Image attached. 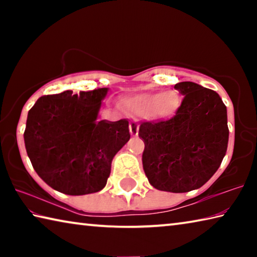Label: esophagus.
<instances>
[{"instance_id": "34e87169", "label": "esophagus", "mask_w": 257, "mask_h": 257, "mask_svg": "<svg viewBox=\"0 0 257 257\" xmlns=\"http://www.w3.org/2000/svg\"><path fill=\"white\" fill-rule=\"evenodd\" d=\"M129 129H130V134H132L133 136H137L139 132V125L136 121H132V122H130Z\"/></svg>"}]
</instances>
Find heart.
Returning a JSON list of instances; mask_svg holds the SVG:
<instances>
[{
    "mask_svg": "<svg viewBox=\"0 0 257 257\" xmlns=\"http://www.w3.org/2000/svg\"><path fill=\"white\" fill-rule=\"evenodd\" d=\"M128 112L139 116H154V118H170L180 106V98L176 93L167 92L162 94H137L125 99Z\"/></svg>",
    "mask_w": 257,
    "mask_h": 257,
    "instance_id": "obj_1",
    "label": "heart"
}]
</instances>
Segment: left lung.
I'll return each mask as SVG.
<instances>
[{"label":"left lung","mask_w":257,"mask_h":257,"mask_svg":"<svg viewBox=\"0 0 257 257\" xmlns=\"http://www.w3.org/2000/svg\"><path fill=\"white\" fill-rule=\"evenodd\" d=\"M175 88L184 95L176 114L145 121L138 136L145 144L143 168L154 188L187 193L211 179L225 155L227 107L219 94L191 81Z\"/></svg>","instance_id":"obj_1"}]
</instances>
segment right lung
<instances>
[{
  "label": "right lung",
  "mask_w": 257,
  "mask_h": 257,
  "mask_svg": "<svg viewBox=\"0 0 257 257\" xmlns=\"http://www.w3.org/2000/svg\"><path fill=\"white\" fill-rule=\"evenodd\" d=\"M107 88L45 95L28 112L24 134L37 175L72 196L97 193L106 185L114 155L130 139L125 119L96 121Z\"/></svg>",
  "instance_id": "add662e5"
}]
</instances>
